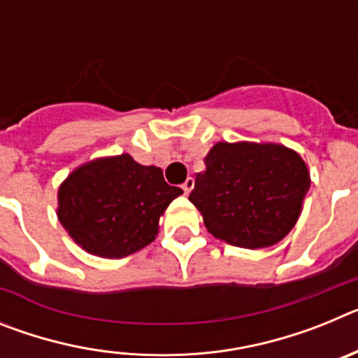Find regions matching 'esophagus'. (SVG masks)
Segmentation results:
<instances>
[{"mask_svg": "<svg viewBox=\"0 0 358 358\" xmlns=\"http://www.w3.org/2000/svg\"><path fill=\"white\" fill-rule=\"evenodd\" d=\"M194 185H195V181H194V179H192V177H188V179H186V181L182 182V189H185L186 195H188L189 192L194 189Z\"/></svg>", "mask_w": 358, "mask_h": 358, "instance_id": "1", "label": "esophagus"}]
</instances>
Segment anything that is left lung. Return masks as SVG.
Listing matches in <instances>:
<instances>
[{"label":"left lung","mask_w":358,"mask_h":358,"mask_svg":"<svg viewBox=\"0 0 358 358\" xmlns=\"http://www.w3.org/2000/svg\"><path fill=\"white\" fill-rule=\"evenodd\" d=\"M189 201L215 238L245 249L289 235L301 213L310 173L299 154L274 143H217L204 157Z\"/></svg>","instance_id":"left-lung-1"}]
</instances>
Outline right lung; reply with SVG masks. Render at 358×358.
I'll return each instance as SVG.
<instances>
[{
	"instance_id": "1",
	"label": "right lung",
	"mask_w": 358,
	"mask_h": 358,
	"mask_svg": "<svg viewBox=\"0 0 358 358\" xmlns=\"http://www.w3.org/2000/svg\"><path fill=\"white\" fill-rule=\"evenodd\" d=\"M181 194L161 169L122 154L75 170L59 188L57 215L82 249L123 258L156 238L159 217Z\"/></svg>"
}]
</instances>
